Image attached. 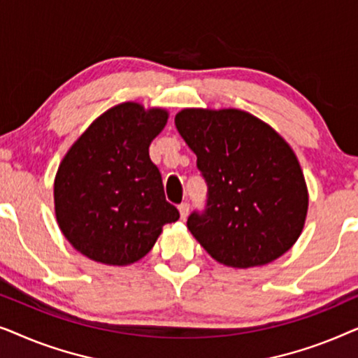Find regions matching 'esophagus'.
<instances>
[{
  "label": "esophagus",
  "mask_w": 358,
  "mask_h": 358,
  "mask_svg": "<svg viewBox=\"0 0 358 358\" xmlns=\"http://www.w3.org/2000/svg\"><path fill=\"white\" fill-rule=\"evenodd\" d=\"M189 203L187 202H182L179 205V213H180V218H185L189 215Z\"/></svg>",
  "instance_id": "34e87169"
}]
</instances>
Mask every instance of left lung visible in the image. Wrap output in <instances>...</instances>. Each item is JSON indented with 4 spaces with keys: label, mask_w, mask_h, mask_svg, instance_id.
Wrapping results in <instances>:
<instances>
[{
    "label": "left lung",
    "mask_w": 358,
    "mask_h": 358,
    "mask_svg": "<svg viewBox=\"0 0 358 358\" xmlns=\"http://www.w3.org/2000/svg\"><path fill=\"white\" fill-rule=\"evenodd\" d=\"M174 124L197 155V169L207 182L203 210L187 218L205 251L239 268L285 254L308 212L305 178L287 141L238 109H184Z\"/></svg>",
    "instance_id": "8db88e82"
}]
</instances>
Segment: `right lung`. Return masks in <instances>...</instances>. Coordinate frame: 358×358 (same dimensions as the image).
Here are the masks:
<instances>
[{
	"instance_id": "right-lung-1",
	"label": "right lung",
	"mask_w": 358,
	"mask_h": 358,
	"mask_svg": "<svg viewBox=\"0 0 358 358\" xmlns=\"http://www.w3.org/2000/svg\"><path fill=\"white\" fill-rule=\"evenodd\" d=\"M166 120L163 109L124 102L92 122L63 158L53 187L57 222L92 261L134 264L179 218L148 151Z\"/></svg>"
}]
</instances>
